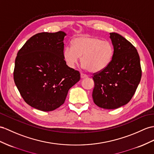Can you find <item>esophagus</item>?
I'll list each match as a JSON object with an SVG mask.
<instances>
[{
	"instance_id": "esophagus-1",
	"label": "esophagus",
	"mask_w": 154,
	"mask_h": 154,
	"mask_svg": "<svg viewBox=\"0 0 154 154\" xmlns=\"http://www.w3.org/2000/svg\"><path fill=\"white\" fill-rule=\"evenodd\" d=\"M80 76L81 78H88V76L86 74H84V73H81L80 74Z\"/></svg>"
}]
</instances>
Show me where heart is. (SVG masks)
<instances>
[{"label": "heart", "mask_w": 154, "mask_h": 154, "mask_svg": "<svg viewBox=\"0 0 154 154\" xmlns=\"http://www.w3.org/2000/svg\"><path fill=\"white\" fill-rule=\"evenodd\" d=\"M65 61L70 67L76 65L79 57L85 69L91 73L99 72L106 69L114 56V47L110 42L91 36L75 38L72 47L64 50Z\"/></svg>", "instance_id": "obj_1"}]
</instances>
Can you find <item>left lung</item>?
Returning <instances> with one entry per match:
<instances>
[{"label": "left lung", "instance_id": "obj_1", "mask_svg": "<svg viewBox=\"0 0 154 154\" xmlns=\"http://www.w3.org/2000/svg\"><path fill=\"white\" fill-rule=\"evenodd\" d=\"M114 56L106 69L93 73V102L104 109H116L128 103L135 93L142 76L137 49L116 32L110 33Z\"/></svg>", "mask_w": 154, "mask_h": 154}]
</instances>
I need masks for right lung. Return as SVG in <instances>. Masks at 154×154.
I'll use <instances>...</instances> for the list:
<instances>
[{
    "label": "right lung",
    "instance_id": "obj_1",
    "mask_svg": "<svg viewBox=\"0 0 154 154\" xmlns=\"http://www.w3.org/2000/svg\"><path fill=\"white\" fill-rule=\"evenodd\" d=\"M65 35L63 31L36 34L17 52L14 82L25 103L36 109H57L80 79L79 71L67 66L64 59Z\"/></svg>",
    "mask_w": 154,
    "mask_h": 154
}]
</instances>
